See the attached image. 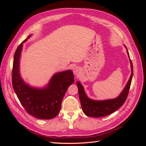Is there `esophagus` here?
Wrapping results in <instances>:
<instances>
[{
	"label": "esophagus",
	"mask_w": 146,
	"mask_h": 146,
	"mask_svg": "<svg viewBox=\"0 0 146 146\" xmlns=\"http://www.w3.org/2000/svg\"><path fill=\"white\" fill-rule=\"evenodd\" d=\"M80 72H81L80 69L78 67H75V68L73 69V72H74V75H76V76H78V75L80 74Z\"/></svg>",
	"instance_id": "obj_1"
}]
</instances>
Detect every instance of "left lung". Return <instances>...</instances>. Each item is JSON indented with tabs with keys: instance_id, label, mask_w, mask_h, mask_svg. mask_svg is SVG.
Returning <instances> with one entry per match:
<instances>
[{
	"instance_id": "1",
	"label": "left lung",
	"mask_w": 146,
	"mask_h": 146,
	"mask_svg": "<svg viewBox=\"0 0 146 146\" xmlns=\"http://www.w3.org/2000/svg\"><path fill=\"white\" fill-rule=\"evenodd\" d=\"M124 47L126 48L127 54L130 59L131 74L129 78V80L128 81L125 88H123V91L117 98L113 99H108L105 100H92L89 98H88V96H86L85 92V90H84L83 86L82 85L80 82H77L79 99H80V100L83 111L86 116L94 117L107 116L109 115V114L116 111L118 108L122 107L125 102L130 90L132 77H133V68L127 47L125 45Z\"/></svg>"
}]
</instances>
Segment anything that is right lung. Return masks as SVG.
<instances>
[{
    "label": "right lung",
    "mask_w": 146,
    "mask_h": 146,
    "mask_svg": "<svg viewBox=\"0 0 146 146\" xmlns=\"http://www.w3.org/2000/svg\"><path fill=\"white\" fill-rule=\"evenodd\" d=\"M31 36L29 35L15 52L12 70L13 87L21 104L29 114L37 119H50L60 113L63 97L74 82V74L71 70L57 72L43 88L32 87L26 83L21 76L19 63L23 42Z\"/></svg>",
    "instance_id": "1"
}]
</instances>
